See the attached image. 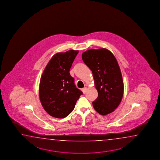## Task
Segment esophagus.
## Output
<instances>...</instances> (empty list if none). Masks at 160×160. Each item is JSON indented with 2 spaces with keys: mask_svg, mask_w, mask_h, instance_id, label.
Segmentation results:
<instances>
[{
  "mask_svg": "<svg viewBox=\"0 0 160 160\" xmlns=\"http://www.w3.org/2000/svg\"><path fill=\"white\" fill-rule=\"evenodd\" d=\"M82 90L83 93V94H85V93L86 92H87V90H88V88L85 87V88H82Z\"/></svg>",
  "mask_w": 160,
  "mask_h": 160,
  "instance_id": "esophagus-1",
  "label": "esophagus"
}]
</instances>
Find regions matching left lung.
Wrapping results in <instances>:
<instances>
[{
  "label": "left lung",
  "mask_w": 160,
  "mask_h": 160,
  "mask_svg": "<svg viewBox=\"0 0 160 160\" xmlns=\"http://www.w3.org/2000/svg\"><path fill=\"white\" fill-rule=\"evenodd\" d=\"M83 62L92 70L98 96L92 106L102 116L114 112L123 95V83L114 55L106 48L90 49L82 53Z\"/></svg>",
  "instance_id": "obj_1"
}]
</instances>
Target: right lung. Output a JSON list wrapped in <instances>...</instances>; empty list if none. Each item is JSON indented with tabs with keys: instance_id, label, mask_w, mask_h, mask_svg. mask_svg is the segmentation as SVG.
<instances>
[{
	"instance_id": "1",
	"label": "right lung",
	"mask_w": 160,
	"mask_h": 160,
	"mask_svg": "<svg viewBox=\"0 0 160 160\" xmlns=\"http://www.w3.org/2000/svg\"><path fill=\"white\" fill-rule=\"evenodd\" d=\"M78 50L58 52L48 62L41 77L39 94L49 115L58 118L68 116L83 92L77 88L70 69Z\"/></svg>"
}]
</instances>
